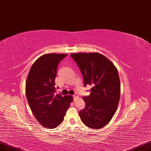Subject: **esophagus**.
Returning <instances> with one entry per match:
<instances>
[{
	"instance_id": "1",
	"label": "esophagus",
	"mask_w": 151,
	"mask_h": 151,
	"mask_svg": "<svg viewBox=\"0 0 151 151\" xmlns=\"http://www.w3.org/2000/svg\"><path fill=\"white\" fill-rule=\"evenodd\" d=\"M73 96L74 98H76V97H77V95H73Z\"/></svg>"
}]
</instances>
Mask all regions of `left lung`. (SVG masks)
Instances as JSON below:
<instances>
[{
  "label": "left lung",
  "instance_id": "obj_1",
  "mask_svg": "<svg viewBox=\"0 0 151 151\" xmlns=\"http://www.w3.org/2000/svg\"><path fill=\"white\" fill-rule=\"evenodd\" d=\"M82 74L84 87L90 85L89 96L83 97L85 107L79 112L82 122L88 128L99 129L108 124L116 113L120 96L117 68L98 53L70 55Z\"/></svg>",
  "mask_w": 151,
  "mask_h": 151
}]
</instances>
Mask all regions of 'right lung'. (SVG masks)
Returning <instances> with one entry per match:
<instances>
[{
    "mask_svg": "<svg viewBox=\"0 0 151 151\" xmlns=\"http://www.w3.org/2000/svg\"><path fill=\"white\" fill-rule=\"evenodd\" d=\"M67 55L48 53L41 56L32 65L27 77L26 95L29 105L35 119L47 128H56L63 122L73 100L70 95L55 94L57 68Z\"/></svg>",
    "mask_w": 151,
    "mask_h": 151,
    "instance_id": "right-lung-1",
    "label": "right lung"
}]
</instances>
